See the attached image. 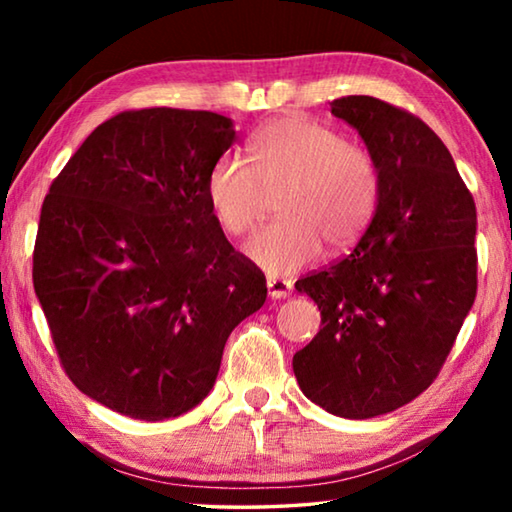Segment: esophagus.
Wrapping results in <instances>:
<instances>
[{
  "mask_svg": "<svg viewBox=\"0 0 512 512\" xmlns=\"http://www.w3.org/2000/svg\"><path fill=\"white\" fill-rule=\"evenodd\" d=\"M266 289H268V296H271L273 300H280V298L289 296V293L293 291V284H291V280H284V277H268Z\"/></svg>",
  "mask_w": 512,
  "mask_h": 512,
  "instance_id": "obj_1",
  "label": "esophagus"
}]
</instances>
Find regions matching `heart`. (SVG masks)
<instances>
[{
    "instance_id": "obj_1",
    "label": "heart",
    "mask_w": 512,
    "mask_h": 512,
    "mask_svg": "<svg viewBox=\"0 0 512 512\" xmlns=\"http://www.w3.org/2000/svg\"><path fill=\"white\" fill-rule=\"evenodd\" d=\"M253 164L223 153L207 173L205 194L214 219L232 237L248 235L264 214L266 194L282 192L277 223L248 241L250 262L271 275L314 264L329 244L352 248L379 203V167L366 149L314 119H275L250 140Z\"/></svg>"
}]
</instances>
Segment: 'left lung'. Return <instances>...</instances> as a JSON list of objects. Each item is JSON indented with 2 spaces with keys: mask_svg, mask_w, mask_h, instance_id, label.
I'll list each match as a JSON object with an SVG mask.
<instances>
[{
  "mask_svg": "<svg viewBox=\"0 0 512 512\" xmlns=\"http://www.w3.org/2000/svg\"><path fill=\"white\" fill-rule=\"evenodd\" d=\"M379 167L375 216L350 255L296 282L320 332L293 354L311 402L339 418L391 413L438 377L476 298V207L443 140L375 97L332 101Z\"/></svg>",
  "mask_w": 512,
  "mask_h": 512,
  "instance_id": "left-lung-1",
  "label": "left lung"
}]
</instances>
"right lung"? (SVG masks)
Segmentation results:
<instances>
[{"label": "right lung", "mask_w": 512, "mask_h": 512, "mask_svg": "<svg viewBox=\"0 0 512 512\" xmlns=\"http://www.w3.org/2000/svg\"><path fill=\"white\" fill-rule=\"evenodd\" d=\"M232 142L216 112H119L42 203L33 287L60 366L128 418L167 420L203 402L230 332L266 300L264 273L230 246L205 194Z\"/></svg>", "instance_id": "obj_1"}]
</instances>
